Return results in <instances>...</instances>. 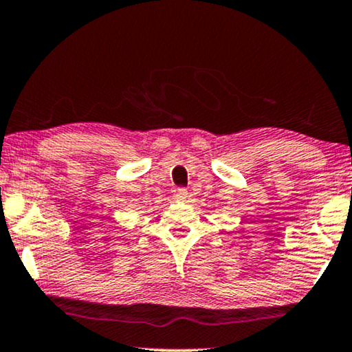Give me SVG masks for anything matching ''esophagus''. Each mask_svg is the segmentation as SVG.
<instances>
[{
  "label": "esophagus",
  "mask_w": 352,
  "mask_h": 352,
  "mask_svg": "<svg viewBox=\"0 0 352 352\" xmlns=\"http://www.w3.org/2000/svg\"><path fill=\"white\" fill-rule=\"evenodd\" d=\"M187 197H188V192L186 190V188H177L175 193V198L177 201H186Z\"/></svg>",
  "instance_id": "1"
}]
</instances>
